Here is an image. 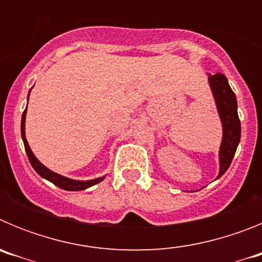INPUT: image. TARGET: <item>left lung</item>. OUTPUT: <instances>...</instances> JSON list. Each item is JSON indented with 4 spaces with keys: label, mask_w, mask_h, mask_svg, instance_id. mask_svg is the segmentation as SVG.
<instances>
[{
    "label": "left lung",
    "mask_w": 262,
    "mask_h": 262,
    "mask_svg": "<svg viewBox=\"0 0 262 262\" xmlns=\"http://www.w3.org/2000/svg\"><path fill=\"white\" fill-rule=\"evenodd\" d=\"M209 84L212 90L215 103H216L219 118L223 127L221 149H219V174L217 178L226 173L230 168L231 161L235 156L236 148L240 143L242 127L237 115V101L235 93L231 89L228 80L222 73L211 76L209 75Z\"/></svg>",
    "instance_id": "8db88e82"
}]
</instances>
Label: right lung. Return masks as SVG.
I'll return each mask as SVG.
<instances>
[{
  "label": "right lung",
  "mask_w": 262,
  "mask_h": 262,
  "mask_svg": "<svg viewBox=\"0 0 262 262\" xmlns=\"http://www.w3.org/2000/svg\"><path fill=\"white\" fill-rule=\"evenodd\" d=\"M30 92H31V90H30ZM29 97H30V93H29ZM26 111H27V106L22 114V122H20V134H22L23 144H25V149H26V154H27V157H29L30 164H31L32 168L35 169V172L38 173L40 177L48 180V181L52 182L53 185H56V186L60 187V189H64V190H68V191L85 190V189H88V187L93 186V185L98 184V182H101L105 180V176H103V177H98V178H96V180H89V181H77V180H72V178H67L61 174H57V173L50 170L47 166L43 165V164H41L40 161L36 159L35 155L32 154L31 148H30L29 143H27L26 133H25Z\"/></svg>",
  "instance_id": "add662e5"
}]
</instances>
